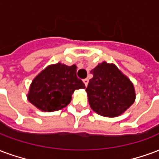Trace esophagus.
Wrapping results in <instances>:
<instances>
[{
	"label": "esophagus",
	"instance_id": "34e87169",
	"mask_svg": "<svg viewBox=\"0 0 159 159\" xmlns=\"http://www.w3.org/2000/svg\"><path fill=\"white\" fill-rule=\"evenodd\" d=\"M83 83H84L85 86L87 87V86H88V84H89V79H88V78H85V79H83Z\"/></svg>",
	"mask_w": 159,
	"mask_h": 159
}]
</instances>
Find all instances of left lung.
<instances>
[{"instance_id":"1","label":"left lung","mask_w":159,"mask_h":159,"mask_svg":"<svg viewBox=\"0 0 159 159\" xmlns=\"http://www.w3.org/2000/svg\"><path fill=\"white\" fill-rule=\"evenodd\" d=\"M86 92L93 110L106 117L124 113L134 103L136 95L132 83L115 65L103 62L91 70Z\"/></svg>"}]
</instances>
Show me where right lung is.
Instances as JSON below:
<instances>
[{"label":"right lung","mask_w":159,"mask_h":159,"mask_svg":"<svg viewBox=\"0 0 159 159\" xmlns=\"http://www.w3.org/2000/svg\"><path fill=\"white\" fill-rule=\"evenodd\" d=\"M85 89L76 76L75 65H52L39 74L30 87L29 101L43 111H56L67 105L75 90Z\"/></svg>","instance_id":"add662e5"}]
</instances>
